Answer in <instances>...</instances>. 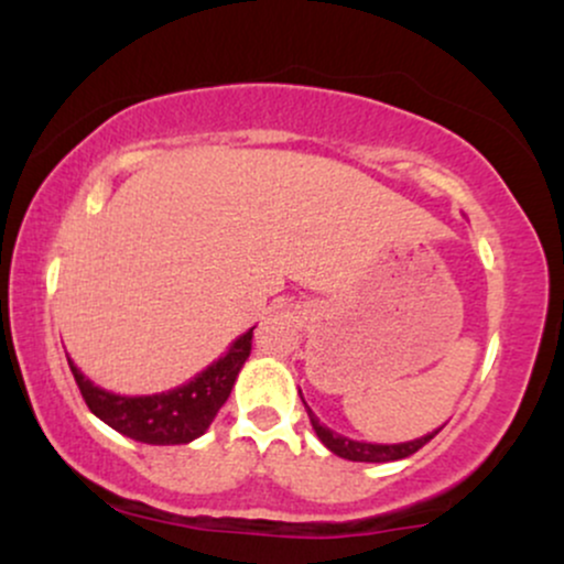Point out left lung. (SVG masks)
Masks as SVG:
<instances>
[{"label":"left lung","instance_id":"8db88e82","mask_svg":"<svg viewBox=\"0 0 564 564\" xmlns=\"http://www.w3.org/2000/svg\"><path fill=\"white\" fill-rule=\"evenodd\" d=\"M304 403V400H302ZM307 408V403H304ZM307 416H310V424H313L315 435L321 437V443L326 445L328 451L336 453V456L341 458H349V462H373V464H381V462H398V458H405V456H413L419 448H424L426 443H430L432 437L437 435L440 430L432 432V435H424L419 440H411V443H398V445H379V443H358V440H349V437H341L336 435V432L328 430V426H323L318 422V416H315L313 411L307 408Z\"/></svg>","mask_w":564,"mask_h":564}]
</instances>
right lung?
Listing matches in <instances>:
<instances>
[{
    "mask_svg": "<svg viewBox=\"0 0 564 564\" xmlns=\"http://www.w3.org/2000/svg\"><path fill=\"white\" fill-rule=\"evenodd\" d=\"M251 336H254V328L238 336L217 364L200 371L187 384L161 394H142V398L100 390L70 360L68 366L79 384L84 403L100 422L138 443L185 445L209 430L217 411L230 398L238 371L251 352Z\"/></svg>",
    "mask_w": 564,
    "mask_h": 564,
    "instance_id": "1",
    "label": "right lung"
}]
</instances>
